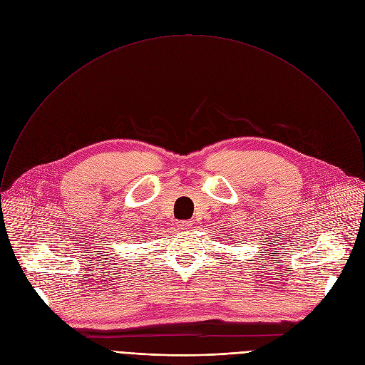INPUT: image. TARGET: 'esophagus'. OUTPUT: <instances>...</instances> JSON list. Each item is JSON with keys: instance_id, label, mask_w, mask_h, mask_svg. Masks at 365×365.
<instances>
[{"instance_id": "34e87169", "label": "esophagus", "mask_w": 365, "mask_h": 365, "mask_svg": "<svg viewBox=\"0 0 365 365\" xmlns=\"http://www.w3.org/2000/svg\"><path fill=\"white\" fill-rule=\"evenodd\" d=\"M189 227H192V221H179L178 222L179 230H187Z\"/></svg>"}]
</instances>
